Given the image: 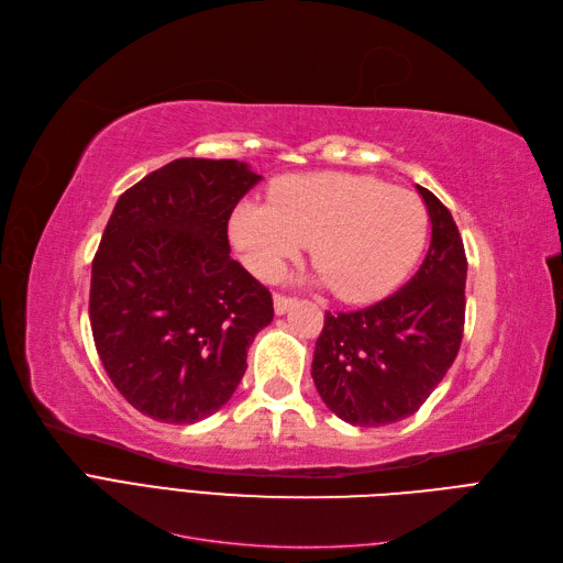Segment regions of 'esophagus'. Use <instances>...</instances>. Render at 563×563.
I'll use <instances>...</instances> for the list:
<instances>
[{"label":"esophagus","instance_id":"esophagus-1","mask_svg":"<svg viewBox=\"0 0 563 563\" xmlns=\"http://www.w3.org/2000/svg\"><path fill=\"white\" fill-rule=\"evenodd\" d=\"M292 303H295V299L287 297V295H276V297H274V308H276L278 316L287 313L289 308H292Z\"/></svg>","mask_w":563,"mask_h":563}]
</instances>
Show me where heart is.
<instances>
[{"instance_id":"heart-1","label":"heart","mask_w":563,"mask_h":563,"mask_svg":"<svg viewBox=\"0 0 563 563\" xmlns=\"http://www.w3.org/2000/svg\"><path fill=\"white\" fill-rule=\"evenodd\" d=\"M229 227L255 276L278 280L311 243L318 278L336 297L362 301L405 276L426 241V210L374 177L311 173L280 179L271 203H239Z\"/></svg>"}]
</instances>
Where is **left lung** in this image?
Returning <instances> with one entry per match:
<instances>
[{"label": "left lung", "instance_id": "8db88e82", "mask_svg": "<svg viewBox=\"0 0 563 563\" xmlns=\"http://www.w3.org/2000/svg\"><path fill=\"white\" fill-rule=\"evenodd\" d=\"M432 235L416 274L367 308L324 313L311 376L341 421L378 428L402 421L428 400L459 355L465 324L467 260L456 222L419 187Z\"/></svg>", "mask_w": 563, "mask_h": 563}]
</instances>
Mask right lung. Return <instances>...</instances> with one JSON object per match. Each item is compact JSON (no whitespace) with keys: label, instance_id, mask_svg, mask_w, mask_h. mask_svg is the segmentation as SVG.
<instances>
[{"label":"right lung","instance_id":"add662e5","mask_svg":"<svg viewBox=\"0 0 563 563\" xmlns=\"http://www.w3.org/2000/svg\"><path fill=\"white\" fill-rule=\"evenodd\" d=\"M260 179L233 158H177L123 191L104 227L90 330L117 390L154 421L222 409L274 320L268 289L229 255V217Z\"/></svg>","mask_w":563,"mask_h":563}]
</instances>
